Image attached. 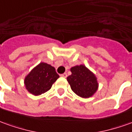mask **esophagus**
I'll return each instance as SVG.
<instances>
[{
	"label": "esophagus",
	"mask_w": 132,
	"mask_h": 132,
	"mask_svg": "<svg viewBox=\"0 0 132 132\" xmlns=\"http://www.w3.org/2000/svg\"><path fill=\"white\" fill-rule=\"evenodd\" d=\"M61 76L62 77H63V78H66V77H67V73H64L61 74Z\"/></svg>",
	"instance_id": "esophagus-1"
}]
</instances>
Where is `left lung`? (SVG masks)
<instances>
[{"mask_svg": "<svg viewBox=\"0 0 132 132\" xmlns=\"http://www.w3.org/2000/svg\"><path fill=\"white\" fill-rule=\"evenodd\" d=\"M70 70L71 74L67 77V81L71 90L82 98L92 97L98 88L96 75L82 64L73 66Z\"/></svg>", "mask_w": 132, "mask_h": 132, "instance_id": "left-lung-1", "label": "left lung"}]
</instances>
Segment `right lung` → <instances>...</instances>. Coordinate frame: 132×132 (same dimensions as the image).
<instances>
[{
    "label": "right lung",
    "instance_id": "1",
    "mask_svg": "<svg viewBox=\"0 0 132 132\" xmlns=\"http://www.w3.org/2000/svg\"><path fill=\"white\" fill-rule=\"evenodd\" d=\"M59 78L54 67L40 62L25 77L24 85L29 93L38 96L48 92Z\"/></svg>",
    "mask_w": 132,
    "mask_h": 132
}]
</instances>
